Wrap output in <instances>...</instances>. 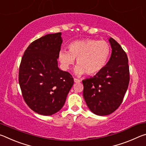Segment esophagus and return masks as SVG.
<instances>
[{
    "label": "esophagus",
    "mask_w": 146,
    "mask_h": 146,
    "mask_svg": "<svg viewBox=\"0 0 146 146\" xmlns=\"http://www.w3.org/2000/svg\"><path fill=\"white\" fill-rule=\"evenodd\" d=\"M74 81H75V83H77V82H80V80H79V79L76 78H74Z\"/></svg>",
    "instance_id": "esophagus-1"
}]
</instances>
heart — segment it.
I'll list each match as a JSON object with an SVG mask.
<instances>
[{
  "instance_id": "b5f03b06",
  "label": "heart",
  "mask_w": 146,
  "mask_h": 146,
  "mask_svg": "<svg viewBox=\"0 0 146 146\" xmlns=\"http://www.w3.org/2000/svg\"><path fill=\"white\" fill-rule=\"evenodd\" d=\"M68 48V51H60L59 61L63 70L68 71L76 59L78 65L75 72L78 76L86 73L91 76L100 73L107 64L111 53V47L107 42L91 38L73 41Z\"/></svg>"
}]
</instances>
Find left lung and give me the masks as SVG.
<instances>
[{
    "instance_id": "8db88e82",
    "label": "left lung",
    "mask_w": 146,
    "mask_h": 146,
    "mask_svg": "<svg viewBox=\"0 0 146 146\" xmlns=\"http://www.w3.org/2000/svg\"><path fill=\"white\" fill-rule=\"evenodd\" d=\"M109 41L112 48L105 68L92 78L82 80L83 96L93 113L108 115L122 102L129 82V68L126 53L113 38Z\"/></svg>"
}]
</instances>
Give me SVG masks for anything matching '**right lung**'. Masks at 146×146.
Instances as JSON below:
<instances>
[{
  "mask_svg": "<svg viewBox=\"0 0 146 146\" xmlns=\"http://www.w3.org/2000/svg\"><path fill=\"white\" fill-rule=\"evenodd\" d=\"M61 33L31 42L19 66V82L24 101L33 111L51 115L63 107L74 83L72 75L58 68Z\"/></svg>",
  "mask_w": 146,
  "mask_h": 146,
  "instance_id": "add662e5",
  "label": "right lung"
}]
</instances>
